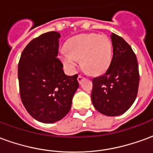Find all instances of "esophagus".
I'll list each match as a JSON object with an SVG mask.
<instances>
[{
	"label": "esophagus",
	"instance_id": "1",
	"mask_svg": "<svg viewBox=\"0 0 153 153\" xmlns=\"http://www.w3.org/2000/svg\"><path fill=\"white\" fill-rule=\"evenodd\" d=\"M83 79H84V78H83L82 75H79V76H78V81H79V83H82V81H83Z\"/></svg>",
	"mask_w": 153,
	"mask_h": 153
}]
</instances>
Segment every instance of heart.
I'll list each match as a JSON object with an SVG mask.
<instances>
[{"label":"heart","mask_w":153,"mask_h":153,"mask_svg":"<svg viewBox=\"0 0 153 153\" xmlns=\"http://www.w3.org/2000/svg\"><path fill=\"white\" fill-rule=\"evenodd\" d=\"M66 49L60 51V58L64 65L74 72L82 64L93 74L104 72L112 58V44L106 35L97 33L80 34L67 42Z\"/></svg>","instance_id":"1"}]
</instances>
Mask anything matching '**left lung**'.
Returning a JSON list of instances; mask_svg holds the SVG:
<instances>
[{
  "label": "left lung",
  "instance_id": "1",
  "mask_svg": "<svg viewBox=\"0 0 153 153\" xmlns=\"http://www.w3.org/2000/svg\"><path fill=\"white\" fill-rule=\"evenodd\" d=\"M113 56L102 75L93 79L92 102L103 115L116 116L127 111L138 94L139 72L136 55L121 37L111 36Z\"/></svg>",
  "mask_w": 153,
  "mask_h": 153
}]
</instances>
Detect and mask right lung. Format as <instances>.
I'll return each mask as SVG.
<instances>
[{
  "label": "right lung",
  "mask_w": 153,
  "mask_h": 153,
  "mask_svg": "<svg viewBox=\"0 0 153 153\" xmlns=\"http://www.w3.org/2000/svg\"><path fill=\"white\" fill-rule=\"evenodd\" d=\"M57 32H48L26 46L19 59L18 78L20 98L31 116L42 123H54L70 111L79 88L78 74L67 76L58 58Z\"/></svg>",
  "instance_id": "obj_1"
}]
</instances>
